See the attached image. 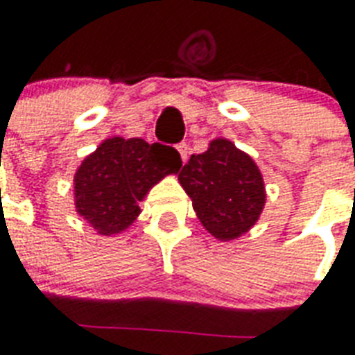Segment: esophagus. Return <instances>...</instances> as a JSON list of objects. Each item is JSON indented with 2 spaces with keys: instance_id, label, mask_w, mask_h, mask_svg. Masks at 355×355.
Instances as JSON below:
<instances>
[{
  "instance_id": "34e87169",
  "label": "esophagus",
  "mask_w": 355,
  "mask_h": 355,
  "mask_svg": "<svg viewBox=\"0 0 355 355\" xmlns=\"http://www.w3.org/2000/svg\"><path fill=\"white\" fill-rule=\"evenodd\" d=\"M177 149H178V153H180V158H182V162L188 160V153H189L188 145H186V144H178Z\"/></svg>"
}]
</instances>
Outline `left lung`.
I'll return each mask as SVG.
<instances>
[{
  "mask_svg": "<svg viewBox=\"0 0 355 355\" xmlns=\"http://www.w3.org/2000/svg\"><path fill=\"white\" fill-rule=\"evenodd\" d=\"M202 227L221 241L248 232L265 206L258 166L228 139H211L202 155H191L178 173Z\"/></svg>",
  "mask_w": 355,
  "mask_h": 355,
  "instance_id": "8db88e82",
  "label": "left lung"
}]
</instances>
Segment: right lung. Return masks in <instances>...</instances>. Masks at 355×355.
<instances>
[{
    "label": "right lung",
    "mask_w": 355,
    "mask_h": 355,
    "mask_svg": "<svg viewBox=\"0 0 355 355\" xmlns=\"http://www.w3.org/2000/svg\"><path fill=\"white\" fill-rule=\"evenodd\" d=\"M182 166L177 149L141 138H108L75 173V208L101 236L119 234L139 216L138 202Z\"/></svg>",
    "instance_id": "right-lung-1"
}]
</instances>
